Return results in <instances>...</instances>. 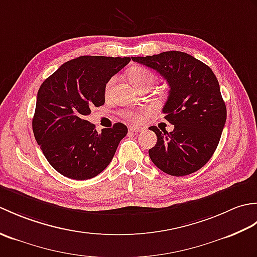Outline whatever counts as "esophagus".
Masks as SVG:
<instances>
[{
	"instance_id": "1",
	"label": "esophagus",
	"mask_w": 257,
	"mask_h": 257,
	"mask_svg": "<svg viewBox=\"0 0 257 257\" xmlns=\"http://www.w3.org/2000/svg\"><path fill=\"white\" fill-rule=\"evenodd\" d=\"M145 128L143 127H137V125H129V132L132 133H140V132H144Z\"/></svg>"
}]
</instances>
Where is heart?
<instances>
[{
	"label": "heart",
	"instance_id": "obj_1",
	"mask_svg": "<svg viewBox=\"0 0 257 257\" xmlns=\"http://www.w3.org/2000/svg\"><path fill=\"white\" fill-rule=\"evenodd\" d=\"M128 78L130 81H132V84L137 87L138 89L143 88V87H146V86L150 87L151 85H154L156 83V75L152 73L150 69L144 66H135L133 68H130L128 72ZM114 80H116V78L112 77L109 79L108 83L106 84V87H105L106 96H109L111 94ZM150 111H151L150 108H140V109H136V110H123L121 114L123 118L130 120V121L140 122L143 121V119L145 118L146 114L150 113Z\"/></svg>",
	"mask_w": 257,
	"mask_h": 257
}]
</instances>
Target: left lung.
<instances>
[{"label": "left lung", "instance_id": "1", "mask_svg": "<svg viewBox=\"0 0 257 257\" xmlns=\"http://www.w3.org/2000/svg\"><path fill=\"white\" fill-rule=\"evenodd\" d=\"M132 59L157 70L170 87L162 112L174 129L168 133L149 127L158 138L149 149L151 161L174 177L200 170L214 154L226 121V106L214 73L183 52Z\"/></svg>", "mask_w": 257, "mask_h": 257}]
</instances>
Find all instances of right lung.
<instances>
[{"mask_svg":"<svg viewBox=\"0 0 257 257\" xmlns=\"http://www.w3.org/2000/svg\"><path fill=\"white\" fill-rule=\"evenodd\" d=\"M130 57L80 56L66 62L38 89L33 133L50 165L63 176L87 180L112 160L128 128L117 122L98 134L86 120L105 103V87Z\"/></svg>","mask_w":257,"mask_h":257,"instance_id":"add662e5","label":"right lung"}]
</instances>
